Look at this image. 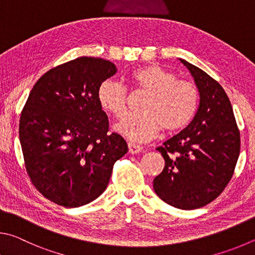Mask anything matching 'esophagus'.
<instances>
[{
  "label": "esophagus",
  "mask_w": 255,
  "mask_h": 255,
  "mask_svg": "<svg viewBox=\"0 0 255 255\" xmlns=\"http://www.w3.org/2000/svg\"><path fill=\"white\" fill-rule=\"evenodd\" d=\"M142 150H143V148H142L141 145L134 144V143H132V142H128V152L130 153H132V154L139 153Z\"/></svg>",
  "instance_id": "34e87169"
}]
</instances>
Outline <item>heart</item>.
Here are the masks:
<instances>
[{
	"mask_svg": "<svg viewBox=\"0 0 255 255\" xmlns=\"http://www.w3.org/2000/svg\"><path fill=\"white\" fill-rule=\"evenodd\" d=\"M131 83L148 93L141 114H130L115 124V131L132 142H145L162 127L168 132L186 128L197 111L199 93L193 83L177 80L175 74L162 67L149 65L133 71ZM98 104L115 118L127 113L128 89L114 80H104L97 91Z\"/></svg>",
	"mask_w": 255,
	"mask_h": 255,
	"instance_id": "b5f03b06",
	"label": "heart"
}]
</instances>
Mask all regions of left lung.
Returning <instances> with one entry per match:
<instances>
[{"label": "left lung", "instance_id": "obj_1", "mask_svg": "<svg viewBox=\"0 0 255 255\" xmlns=\"http://www.w3.org/2000/svg\"><path fill=\"white\" fill-rule=\"evenodd\" d=\"M179 60L195 80L199 106L188 127L157 148L166 164L154 178L153 189L173 207L196 209L225 189L238 162L241 140L223 87L198 67Z\"/></svg>", "mask_w": 255, "mask_h": 255}]
</instances>
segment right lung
I'll return each mask as SVG.
<instances>
[{
	"label": "right lung",
	"mask_w": 255,
	"mask_h": 255,
	"mask_svg": "<svg viewBox=\"0 0 255 255\" xmlns=\"http://www.w3.org/2000/svg\"><path fill=\"white\" fill-rule=\"evenodd\" d=\"M102 58L79 57L39 78L22 110L19 137L26 172L44 197L79 207L104 193L128 152L98 104L100 85L116 74Z\"/></svg>",
	"instance_id": "1"
}]
</instances>
